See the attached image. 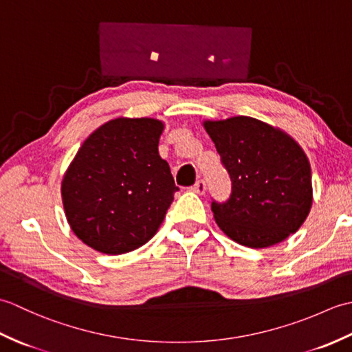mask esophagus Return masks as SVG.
Returning <instances> with one entry per match:
<instances>
[{"instance_id":"1","label":"esophagus","mask_w":352,"mask_h":352,"mask_svg":"<svg viewBox=\"0 0 352 352\" xmlns=\"http://www.w3.org/2000/svg\"><path fill=\"white\" fill-rule=\"evenodd\" d=\"M193 192H197V193H199V195H203V193L206 192V182L204 180H198L195 184L192 186L190 188Z\"/></svg>"}]
</instances>
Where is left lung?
<instances>
[{"label":"left lung","mask_w":352,"mask_h":352,"mask_svg":"<svg viewBox=\"0 0 352 352\" xmlns=\"http://www.w3.org/2000/svg\"><path fill=\"white\" fill-rule=\"evenodd\" d=\"M204 126L231 180L230 198L212 201L219 228L250 248H266L294 234L313 201L311 169L302 148L250 116Z\"/></svg>","instance_id":"obj_1"}]
</instances>
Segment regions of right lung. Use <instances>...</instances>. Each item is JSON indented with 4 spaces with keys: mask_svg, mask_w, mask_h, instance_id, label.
I'll return each instance as SVG.
<instances>
[{
    "mask_svg": "<svg viewBox=\"0 0 352 352\" xmlns=\"http://www.w3.org/2000/svg\"><path fill=\"white\" fill-rule=\"evenodd\" d=\"M163 124L119 118L101 125L74 157L62 182L69 226L86 245L124 254L145 245L180 190L159 155Z\"/></svg>",
    "mask_w": 352,
    "mask_h": 352,
    "instance_id": "right-lung-1",
    "label": "right lung"
}]
</instances>
